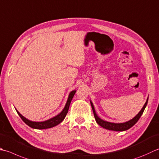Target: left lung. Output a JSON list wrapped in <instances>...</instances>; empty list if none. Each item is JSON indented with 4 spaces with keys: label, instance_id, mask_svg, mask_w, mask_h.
Here are the masks:
<instances>
[{
    "label": "left lung",
    "instance_id": "obj_1",
    "mask_svg": "<svg viewBox=\"0 0 159 159\" xmlns=\"http://www.w3.org/2000/svg\"><path fill=\"white\" fill-rule=\"evenodd\" d=\"M148 98L147 99V101L145 102L144 106L143 107V108L141 109V110L139 111V113L136 115V116L134 118V119H132V120H130L129 121H127V122L123 123H113L107 122V121H105L101 119L100 118H99L97 115H96L94 105H93L92 102L91 101H90V102H91L92 108L93 110V113H94V115L95 120L96 121V123H97L99 125H101V127H102L105 129L113 130V131L120 132V131H125V130L128 129L130 128V127H132L133 125H135L136 122H137L140 118H141L143 113L146 105H147V104H148Z\"/></svg>",
    "mask_w": 159,
    "mask_h": 159
}]
</instances>
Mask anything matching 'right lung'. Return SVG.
<instances>
[{
    "label": "right lung",
    "instance_id": "obj_1",
    "mask_svg": "<svg viewBox=\"0 0 159 159\" xmlns=\"http://www.w3.org/2000/svg\"><path fill=\"white\" fill-rule=\"evenodd\" d=\"M75 93H76L75 90H74V91L70 92L69 97H68V100L67 101V103H66V105H65V107L63 109V110L62 111L60 114H58L57 116H56L55 117L52 118V119H50L45 120V121H43V122H34V121L29 120L28 119H27L26 118H25L23 116H22V115L19 112H18L17 110H16V111L18 114V115L20 116V117L21 118V119L23 120L28 126L32 127V128H34V129H43L50 128V127L57 125L58 124L61 123L62 121L63 120L65 117L66 116V115L68 112V110H69L71 101V100H72L73 96H74V94H75Z\"/></svg>",
    "mask_w": 159,
    "mask_h": 159
}]
</instances>
